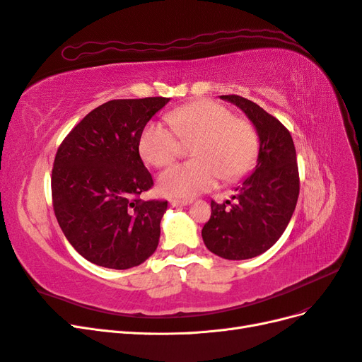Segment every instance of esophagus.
<instances>
[{
  "instance_id": "obj_1",
  "label": "esophagus",
  "mask_w": 362,
  "mask_h": 362,
  "mask_svg": "<svg viewBox=\"0 0 362 362\" xmlns=\"http://www.w3.org/2000/svg\"><path fill=\"white\" fill-rule=\"evenodd\" d=\"M192 201L189 199H172L170 201V205L172 206H185V205H190Z\"/></svg>"
}]
</instances>
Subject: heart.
I'll list each match as a JSON object with an SVG mask.
<instances>
[{
  "label": "heart",
  "instance_id": "obj_1",
  "mask_svg": "<svg viewBox=\"0 0 362 362\" xmlns=\"http://www.w3.org/2000/svg\"><path fill=\"white\" fill-rule=\"evenodd\" d=\"M168 124L149 122L139 134V154L156 168L169 166L184 145L193 144V160L178 164L158 177L164 196L192 199L214 187L218 177L234 181L254 164L258 152L257 131L249 120L233 116L214 101H196L166 116Z\"/></svg>",
  "mask_w": 362,
  "mask_h": 362
}]
</instances>
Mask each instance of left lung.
<instances>
[{
  "label": "left lung",
  "instance_id": "obj_1",
  "mask_svg": "<svg viewBox=\"0 0 362 362\" xmlns=\"http://www.w3.org/2000/svg\"><path fill=\"white\" fill-rule=\"evenodd\" d=\"M221 100L237 105L254 124L259 149L255 169L235 187L234 202L211 201L202 238L217 257L247 259L275 245L293 216L299 198L296 149L288 129L258 104L238 95Z\"/></svg>",
  "mask_w": 362,
  "mask_h": 362
}]
</instances>
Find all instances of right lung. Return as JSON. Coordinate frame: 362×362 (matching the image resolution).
<instances>
[{"label":"right lung","mask_w":362,"mask_h":362,"mask_svg":"<svg viewBox=\"0 0 362 362\" xmlns=\"http://www.w3.org/2000/svg\"><path fill=\"white\" fill-rule=\"evenodd\" d=\"M169 101H108L87 115L57 151L54 213L68 242L96 266L136 267L158 246L168 201L139 198L154 185L139 154V134Z\"/></svg>","instance_id":"obj_1"}]
</instances>
